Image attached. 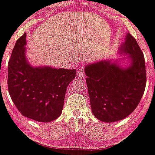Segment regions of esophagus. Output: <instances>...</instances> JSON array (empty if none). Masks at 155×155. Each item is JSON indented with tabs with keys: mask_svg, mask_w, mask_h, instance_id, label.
Returning <instances> with one entry per match:
<instances>
[{
	"mask_svg": "<svg viewBox=\"0 0 155 155\" xmlns=\"http://www.w3.org/2000/svg\"><path fill=\"white\" fill-rule=\"evenodd\" d=\"M76 76H77L78 77L81 78V79H84V78L85 77V73H84V69L82 68H79V70H78Z\"/></svg>",
	"mask_w": 155,
	"mask_h": 155,
	"instance_id": "esophagus-1",
	"label": "esophagus"
}]
</instances>
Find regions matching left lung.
Returning <instances> with one entry per match:
<instances>
[{
    "mask_svg": "<svg viewBox=\"0 0 155 155\" xmlns=\"http://www.w3.org/2000/svg\"><path fill=\"white\" fill-rule=\"evenodd\" d=\"M120 49L131 59L128 68H122L106 60L85 67L92 111L102 122H117L129 116L138 106L145 90L144 57L130 33Z\"/></svg>",
    "mask_w": 155,
    "mask_h": 155,
    "instance_id": "8db88e82",
    "label": "left lung"
}]
</instances>
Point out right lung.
Listing matches in <instances>:
<instances>
[{"instance_id": "add662e5", "label": "right lung", "mask_w": 155, "mask_h": 155, "mask_svg": "<svg viewBox=\"0 0 155 155\" xmlns=\"http://www.w3.org/2000/svg\"><path fill=\"white\" fill-rule=\"evenodd\" d=\"M26 33L17 41L8 65V90L21 114L37 122H49L61 114L68 85L76 70L32 67L26 59Z\"/></svg>"}]
</instances>
